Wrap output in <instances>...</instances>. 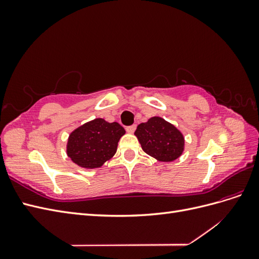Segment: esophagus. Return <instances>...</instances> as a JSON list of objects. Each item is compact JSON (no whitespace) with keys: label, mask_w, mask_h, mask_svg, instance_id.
<instances>
[{"label":"esophagus","mask_w":259,"mask_h":259,"mask_svg":"<svg viewBox=\"0 0 259 259\" xmlns=\"http://www.w3.org/2000/svg\"><path fill=\"white\" fill-rule=\"evenodd\" d=\"M125 130H126V132L127 133H134L135 132V130H136V125L135 124H133V125H130V126H126L125 127Z\"/></svg>","instance_id":"34e87169"}]
</instances>
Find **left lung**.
<instances>
[{
    "label": "left lung",
    "mask_w": 259,
    "mask_h": 259,
    "mask_svg": "<svg viewBox=\"0 0 259 259\" xmlns=\"http://www.w3.org/2000/svg\"><path fill=\"white\" fill-rule=\"evenodd\" d=\"M135 135L143 150L159 161H174L184 151L183 134L162 117L153 116L148 122L139 124Z\"/></svg>",
    "instance_id": "obj_1"
}]
</instances>
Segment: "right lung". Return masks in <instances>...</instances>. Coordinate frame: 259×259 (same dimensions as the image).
I'll return each mask as SVG.
<instances>
[{
  "label": "right lung",
  "mask_w": 259,
  "mask_h": 259,
  "mask_svg": "<svg viewBox=\"0 0 259 259\" xmlns=\"http://www.w3.org/2000/svg\"><path fill=\"white\" fill-rule=\"evenodd\" d=\"M125 134L119 123L95 119L74 130L69 136L67 154L77 165L96 168L111 159Z\"/></svg>",
  "instance_id": "1"
}]
</instances>
